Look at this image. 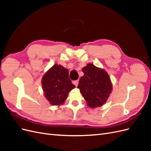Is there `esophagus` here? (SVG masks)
Instances as JSON below:
<instances>
[{
  "mask_svg": "<svg viewBox=\"0 0 151 151\" xmlns=\"http://www.w3.org/2000/svg\"><path fill=\"white\" fill-rule=\"evenodd\" d=\"M73 84H74L76 86H77V85H78V84H79V81H74V82H73Z\"/></svg>",
  "mask_w": 151,
  "mask_h": 151,
  "instance_id": "34e87169",
  "label": "esophagus"
}]
</instances>
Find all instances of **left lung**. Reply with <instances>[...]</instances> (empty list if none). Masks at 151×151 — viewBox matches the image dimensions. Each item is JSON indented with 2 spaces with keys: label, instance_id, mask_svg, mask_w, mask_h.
I'll return each instance as SVG.
<instances>
[{
  "label": "left lung",
  "instance_id": "1",
  "mask_svg": "<svg viewBox=\"0 0 151 151\" xmlns=\"http://www.w3.org/2000/svg\"><path fill=\"white\" fill-rule=\"evenodd\" d=\"M77 88L90 108L101 106L107 101L112 91V84L108 73L101 68L88 63L83 68Z\"/></svg>",
  "mask_w": 151,
  "mask_h": 151
}]
</instances>
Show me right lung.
Wrapping results in <instances>:
<instances>
[{
  "label": "right lung",
  "mask_w": 151,
  "mask_h": 151,
  "mask_svg": "<svg viewBox=\"0 0 151 151\" xmlns=\"http://www.w3.org/2000/svg\"><path fill=\"white\" fill-rule=\"evenodd\" d=\"M42 84L45 98L53 106H60L64 103L68 93L76 87L68 77V70L58 64L45 73Z\"/></svg>",
  "instance_id": "right-lung-1"
}]
</instances>
